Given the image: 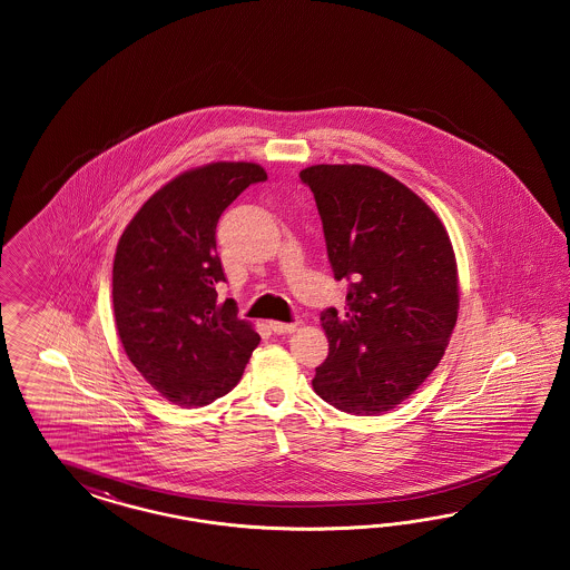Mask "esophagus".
I'll use <instances>...</instances> for the list:
<instances>
[{
    "label": "esophagus",
    "mask_w": 570,
    "mask_h": 570,
    "mask_svg": "<svg viewBox=\"0 0 570 570\" xmlns=\"http://www.w3.org/2000/svg\"><path fill=\"white\" fill-rule=\"evenodd\" d=\"M269 328L274 330L276 334H291L296 330V324H284V322H269Z\"/></svg>",
    "instance_id": "34e87169"
}]
</instances>
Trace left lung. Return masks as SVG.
<instances>
[{"instance_id":"1","label":"left lung","mask_w":570,"mask_h":570,"mask_svg":"<svg viewBox=\"0 0 570 570\" xmlns=\"http://www.w3.org/2000/svg\"><path fill=\"white\" fill-rule=\"evenodd\" d=\"M324 225L330 265L346 279L343 313H322L326 362L313 391L346 414L397 407L431 376L458 322L448 229L417 194L367 165L301 171Z\"/></svg>"}]
</instances>
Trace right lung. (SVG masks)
Instances as JSON below:
<instances>
[{
	"label": "right lung",
	"instance_id": "1",
	"mask_svg": "<svg viewBox=\"0 0 570 570\" xmlns=\"http://www.w3.org/2000/svg\"><path fill=\"white\" fill-rule=\"evenodd\" d=\"M267 173L255 163H210L155 191L122 232L112 307L139 374L179 407H203L242 379L261 336L238 320L215 229L225 208Z\"/></svg>",
	"mask_w": 570,
	"mask_h": 570
}]
</instances>
